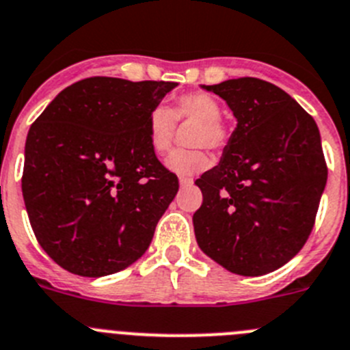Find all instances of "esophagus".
Returning a JSON list of instances; mask_svg holds the SVG:
<instances>
[{"instance_id": "obj_1", "label": "esophagus", "mask_w": 350, "mask_h": 350, "mask_svg": "<svg viewBox=\"0 0 350 350\" xmlns=\"http://www.w3.org/2000/svg\"><path fill=\"white\" fill-rule=\"evenodd\" d=\"M178 184H180V187H191V185L194 184V180H192V178H189V177H180Z\"/></svg>"}]
</instances>
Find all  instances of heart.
Wrapping results in <instances>:
<instances>
[{
  "label": "heart",
  "mask_w": 350,
  "mask_h": 350,
  "mask_svg": "<svg viewBox=\"0 0 350 350\" xmlns=\"http://www.w3.org/2000/svg\"><path fill=\"white\" fill-rule=\"evenodd\" d=\"M222 109L217 98L203 92L182 95L175 102L173 111L166 105L159 104L150 109L147 116V133L149 142L156 152H166L172 146L173 133L177 120L196 121L192 130V146H206L211 149L222 147L226 142V130L220 123ZM211 159L201 147L196 149H177L166 158L165 165L175 175L189 177L204 172L210 166Z\"/></svg>",
  "instance_id": "obj_1"
}]
</instances>
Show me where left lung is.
<instances>
[{"label": "left lung", "mask_w": 350, "mask_h": 350, "mask_svg": "<svg viewBox=\"0 0 350 350\" xmlns=\"http://www.w3.org/2000/svg\"><path fill=\"white\" fill-rule=\"evenodd\" d=\"M201 88L226 100L236 128L219 165L196 180L198 245L234 274H267L291 260L312 230L328 177L321 135L272 83L239 78Z\"/></svg>", "instance_id": "obj_1"}]
</instances>
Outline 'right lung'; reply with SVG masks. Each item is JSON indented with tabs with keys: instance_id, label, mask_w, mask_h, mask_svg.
<instances>
[{
	"instance_id": "right-lung-1",
	"label": "right lung",
	"mask_w": 350,
	"mask_h": 350,
	"mask_svg": "<svg viewBox=\"0 0 350 350\" xmlns=\"http://www.w3.org/2000/svg\"><path fill=\"white\" fill-rule=\"evenodd\" d=\"M177 83L88 78L62 90L25 140L22 194L41 248L66 271L114 274L149 248L178 191L147 116Z\"/></svg>"
}]
</instances>
